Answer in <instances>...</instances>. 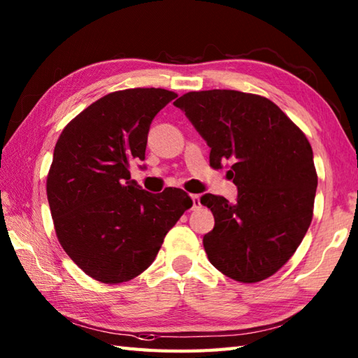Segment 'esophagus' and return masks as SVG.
Masks as SVG:
<instances>
[{
	"instance_id": "34e87169",
	"label": "esophagus",
	"mask_w": 358,
	"mask_h": 358,
	"mask_svg": "<svg viewBox=\"0 0 358 358\" xmlns=\"http://www.w3.org/2000/svg\"><path fill=\"white\" fill-rule=\"evenodd\" d=\"M191 199H192V209H194V210H195V209H199V208H201L200 195H191Z\"/></svg>"
}]
</instances>
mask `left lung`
Wrapping results in <instances>:
<instances>
[{
	"mask_svg": "<svg viewBox=\"0 0 358 358\" xmlns=\"http://www.w3.org/2000/svg\"><path fill=\"white\" fill-rule=\"evenodd\" d=\"M210 148L214 169L229 162L237 201L204 194L215 218L203 237L209 262L226 277L257 283L273 275L313 222L317 172L313 148L277 104L238 90L187 92L173 103Z\"/></svg>",
	"mask_w": 358,
	"mask_h": 358,
	"instance_id": "obj_1",
	"label": "left lung"
}]
</instances>
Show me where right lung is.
Masks as SVG:
<instances>
[{
  "label": "right lung",
  "instance_id": "obj_1",
  "mask_svg": "<svg viewBox=\"0 0 358 358\" xmlns=\"http://www.w3.org/2000/svg\"><path fill=\"white\" fill-rule=\"evenodd\" d=\"M177 94L126 89L104 95L67 124L53 150L48 200L59 245L89 277L117 285L146 271L192 200L131 180L143 162L152 120Z\"/></svg>",
  "mask_w": 358,
  "mask_h": 358
}]
</instances>
